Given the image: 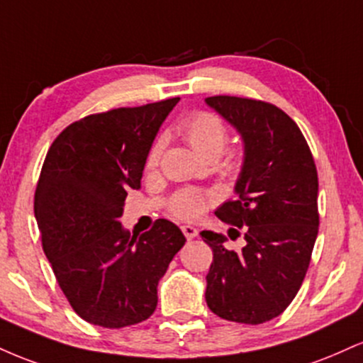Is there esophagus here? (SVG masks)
Listing matches in <instances>:
<instances>
[{
	"instance_id": "esophagus-1",
	"label": "esophagus",
	"mask_w": 363,
	"mask_h": 363,
	"mask_svg": "<svg viewBox=\"0 0 363 363\" xmlns=\"http://www.w3.org/2000/svg\"><path fill=\"white\" fill-rule=\"evenodd\" d=\"M182 234L186 235L187 240L194 239V237H198V228L193 227V225H182Z\"/></svg>"
}]
</instances>
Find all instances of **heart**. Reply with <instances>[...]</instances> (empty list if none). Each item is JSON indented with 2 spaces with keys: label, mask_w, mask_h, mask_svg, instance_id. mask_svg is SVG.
I'll list each match as a JSON object with an SVG mask.
<instances>
[{
  "label": "heart",
  "mask_w": 363,
  "mask_h": 363,
  "mask_svg": "<svg viewBox=\"0 0 363 363\" xmlns=\"http://www.w3.org/2000/svg\"><path fill=\"white\" fill-rule=\"evenodd\" d=\"M182 133H184V138L187 143L191 145V148L198 153L199 157L205 158V160H218L220 155L223 153L225 145H227V129L225 124L213 114H205V112H199V114L191 116L189 119L182 124ZM165 147V136H158L153 141L152 148H150L148 157H147V165L153 167L160 160L162 152ZM240 160L239 155H228L222 162V167L228 172H237L240 169ZM213 199V196L201 193V191L194 189H184L179 191L177 194H174V198L170 199V211L179 218L184 220H194L205 211L208 203Z\"/></svg>",
  "instance_id": "b5f03b06"
}]
</instances>
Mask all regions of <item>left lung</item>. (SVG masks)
I'll list each match as a JSON object with an SVG mask.
<instances>
[{"label":"left lung","mask_w":363,"mask_h":363,"mask_svg":"<svg viewBox=\"0 0 363 363\" xmlns=\"http://www.w3.org/2000/svg\"><path fill=\"white\" fill-rule=\"evenodd\" d=\"M242 141L235 201L216 216L244 230L245 245L203 230L213 251L205 298L218 318L262 324L289 307L301 289L318 237V170L297 124L272 104L216 95L205 99ZM230 230L228 228V237Z\"/></svg>","instance_id":"obj_1"}]
</instances>
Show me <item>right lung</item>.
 Wrapping results in <instances>:
<instances>
[{"label": "right lung", "mask_w": 363, "mask_h": 363, "mask_svg": "<svg viewBox=\"0 0 363 363\" xmlns=\"http://www.w3.org/2000/svg\"><path fill=\"white\" fill-rule=\"evenodd\" d=\"M177 102L86 116L45 155L34 199L44 252L74 312L95 326L148 319L158 281L186 242L165 218L140 237L121 225L128 191L141 187L153 140Z\"/></svg>", "instance_id": "right-lung-1"}]
</instances>
